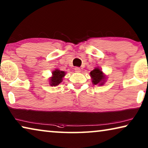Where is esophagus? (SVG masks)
Masks as SVG:
<instances>
[{"label": "esophagus", "mask_w": 148, "mask_h": 148, "mask_svg": "<svg viewBox=\"0 0 148 148\" xmlns=\"http://www.w3.org/2000/svg\"><path fill=\"white\" fill-rule=\"evenodd\" d=\"M75 71L77 72V73H79L81 71V69L78 67H76L75 68Z\"/></svg>", "instance_id": "1"}]
</instances>
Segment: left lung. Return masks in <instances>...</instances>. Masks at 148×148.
I'll list each match as a JSON object with an SVG mask.
<instances>
[{
	"mask_svg": "<svg viewBox=\"0 0 148 148\" xmlns=\"http://www.w3.org/2000/svg\"><path fill=\"white\" fill-rule=\"evenodd\" d=\"M90 77L92 78V82L94 85H103V81L105 79V77L103 73V71L100 70L99 68H95L94 70L90 71Z\"/></svg>",
	"mask_w": 148,
	"mask_h": 148,
	"instance_id": "obj_1",
	"label": "left lung"
}]
</instances>
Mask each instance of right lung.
Masks as SVG:
<instances>
[{"label":"right lung","instance_id":"1","mask_svg":"<svg viewBox=\"0 0 148 148\" xmlns=\"http://www.w3.org/2000/svg\"><path fill=\"white\" fill-rule=\"evenodd\" d=\"M52 74H53V77H51L50 79L51 86H56L61 83L63 80V77L65 75L64 71H60L59 69H56L52 73Z\"/></svg>","mask_w":148,"mask_h":148}]
</instances>
